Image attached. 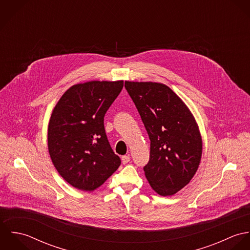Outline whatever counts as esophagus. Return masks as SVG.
I'll return each mask as SVG.
<instances>
[{
	"mask_svg": "<svg viewBox=\"0 0 250 250\" xmlns=\"http://www.w3.org/2000/svg\"><path fill=\"white\" fill-rule=\"evenodd\" d=\"M121 161H122V164L123 165H126L130 162V157L129 156H122L121 157Z\"/></svg>",
	"mask_w": 250,
	"mask_h": 250,
	"instance_id": "1",
	"label": "esophagus"
}]
</instances>
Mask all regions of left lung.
I'll list each match as a JSON object with an SVG mask.
<instances>
[{
  "label": "left lung",
  "instance_id": "left-lung-1",
  "mask_svg": "<svg viewBox=\"0 0 250 250\" xmlns=\"http://www.w3.org/2000/svg\"><path fill=\"white\" fill-rule=\"evenodd\" d=\"M150 139V160L143 167L151 188L162 196L173 195L196 173L202 139L194 116L167 85L125 81Z\"/></svg>",
  "mask_w": 250,
  "mask_h": 250
}]
</instances>
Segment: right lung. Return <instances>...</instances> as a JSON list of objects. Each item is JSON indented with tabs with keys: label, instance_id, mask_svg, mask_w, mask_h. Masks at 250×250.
<instances>
[{
	"label": "right lung",
	"instance_id": "1",
	"mask_svg": "<svg viewBox=\"0 0 250 250\" xmlns=\"http://www.w3.org/2000/svg\"><path fill=\"white\" fill-rule=\"evenodd\" d=\"M122 88L123 81L77 83L52 111L49 154L60 175L78 189H96L121 164L107 142L104 116Z\"/></svg>",
	"mask_w": 250,
	"mask_h": 250
}]
</instances>
